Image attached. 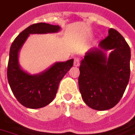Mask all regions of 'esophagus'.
I'll return each mask as SVG.
<instances>
[{"label": "esophagus", "instance_id": "obj_1", "mask_svg": "<svg viewBox=\"0 0 135 135\" xmlns=\"http://www.w3.org/2000/svg\"><path fill=\"white\" fill-rule=\"evenodd\" d=\"M79 58H75L74 59V65L75 67H78L79 65Z\"/></svg>", "mask_w": 135, "mask_h": 135}]
</instances>
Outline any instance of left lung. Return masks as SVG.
I'll list each match as a JSON object with an SVG mask.
<instances>
[{
    "label": "left lung",
    "mask_w": 135,
    "mask_h": 135,
    "mask_svg": "<svg viewBox=\"0 0 135 135\" xmlns=\"http://www.w3.org/2000/svg\"><path fill=\"white\" fill-rule=\"evenodd\" d=\"M99 49L88 51L79 66V88L89 107L105 111L114 107L124 94L130 77L131 50L119 32L108 30ZM112 50L107 58L103 50Z\"/></svg>",
    "instance_id": "obj_1"
}]
</instances>
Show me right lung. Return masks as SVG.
Instances as JSON below:
<instances>
[{
	"instance_id": "add662e5",
	"label": "right lung",
	"mask_w": 135,
	"mask_h": 135,
	"mask_svg": "<svg viewBox=\"0 0 135 135\" xmlns=\"http://www.w3.org/2000/svg\"><path fill=\"white\" fill-rule=\"evenodd\" d=\"M58 25L46 23L32 24L15 38L11 45L7 66L8 82L15 98L29 108H40L50 103L56 97L59 84L74 65V59L57 62L38 75H30L20 68L18 52L30 34L56 32Z\"/></svg>"
}]
</instances>
